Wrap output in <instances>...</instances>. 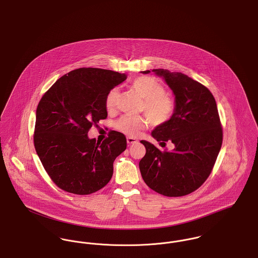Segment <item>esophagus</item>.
<instances>
[{
	"mask_svg": "<svg viewBox=\"0 0 258 258\" xmlns=\"http://www.w3.org/2000/svg\"><path fill=\"white\" fill-rule=\"evenodd\" d=\"M126 141H127V143H128V144H134V143L138 142V140L136 139H134V138H127V139H126Z\"/></svg>",
	"mask_w": 258,
	"mask_h": 258,
	"instance_id": "1",
	"label": "esophagus"
}]
</instances>
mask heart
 <instances>
[{
    "mask_svg": "<svg viewBox=\"0 0 258 258\" xmlns=\"http://www.w3.org/2000/svg\"><path fill=\"white\" fill-rule=\"evenodd\" d=\"M132 88L143 99L140 111L148 119L143 116H122L116 122V127L120 133L130 137H137L147 126L148 119L152 125L159 126L173 117L176 102L172 96L165 93L164 86L156 79L139 77L132 82ZM118 97L119 90L117 88L109 91L105 100L107 110L112 111L116 108Z\"/></svg>",
    "mask_w": 258,
    "mask_h": 258,
    "instance_id": "heart-1",
    "label": "heart"
}]
</instances>
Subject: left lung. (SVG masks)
Listing matches in <instances>:
<instances>
[{
	"label": "left lung",
	"instance_id": "8db88e82",
	"mask_svg": "<svg viewBox=\"0 0 258 258\" xmlns=\"http://www.w3.org/2000/svg\"><path fill=\"white\" fill-rule=\"evenodd\" d=\"M152 72L164 78L176 98L173 117L157 126L152 137L161 143L172 141L175 148L161 151L141 140L146 153L139 169L143 180L154 191L169 198L183 197L203 184L216 162L223 141L218 109L210 90L199 81L168 70Z\"/></svg>",
	"mask_w": 258,
	"mask_h": 258
}]
</instances>
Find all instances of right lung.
I'll return each instance as SVG.
<instances>
[{"label": "right lung", "instance_id": "add662e5", "mask_svg": "<svg viewBox=\"0 0 258 258\" xmlns=\"http://www.w3.org/2000/svg\"><path fill=\"white\" fill-rule=\"evenodd\" d=\"M126 79L124 74L80 68L59 78L42 96L36 110L34 147L60 189L86 196L104 187L113 163L126 148L124 135L110 131L102 142L88 139L92 125L107 118L106 96Z\"/></svg>", "mask_w": 258, "mask_h": 258}]
</instances>
